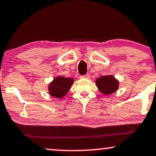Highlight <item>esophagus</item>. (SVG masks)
<instances>
[{
	"instance_id": "obj_1",
	"label": "esophagus",
	"mask_w": 156,
	"mask_h": 156,
	"mask_svg": "<svg viewBox=\"0 0 156 156\" xmlns=\"http://www.w3.org/2000/svg\"><path fill=\"white\" fill-rule=\"evenodd\" d=\"M80 78H90V75L89 74H86V75H83V76H80Z\"/></svg>"
}]
</instances>
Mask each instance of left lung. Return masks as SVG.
Here are the masks:
<instances>
[{"mask_svg":"<svg viewBox=\"0 0 156 156\" xmlns=\"http://www.w3.org/2000/svg\"><path fill=\"white\" fill-rule=\"evenodd\" d=\"M96 83L99 91L105 95L115 92L119 88V81L112 76H100L97 79Z\"/></svg>","mask_w":156,"mask_h":156,"instance_id":"left-lung-1","label":"left lung"}]
</instances>
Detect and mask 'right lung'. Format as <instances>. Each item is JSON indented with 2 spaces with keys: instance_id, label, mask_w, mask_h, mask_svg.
Here are the masks:
<instances>
[{
  "instance_id": "add662e5",
  "label": "right lung",
  "mask_w": 156,
  "mask_h": 156,
  "mask_svg": "<svg viewBox=\"0 0 156 156\" xmlns=\"http://www.w3.org/2000/svg\"><path fill=\"white\" fill-rule=\"evenodd\" d=\"M73 83V79L60 76L55 78L49 85V92L56 98H62L66 94Z\"/></svg>"
}]
</instances>
